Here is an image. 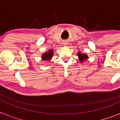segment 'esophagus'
<instances>
[{"label":"esophagus","instance_id":"34e87169","mask_svg":"<svg viewBox=\"0 0 120 120\" xmlns=\"http://www.w3.org/2000/svg\"><path fill=\"white\" fill-rule=\"evenodd\" d=\"M66 44H67V43H64V45H67Z\"/></svg>","mask_w":120,"mask_h":120}]
</instances>
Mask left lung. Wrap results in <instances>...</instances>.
<instances>
[{
	"label": "left lung",
	"mask_w": 120,
	"mask_h": 120,
	"mask_svg": "<svg viewBox=\"0 0 120 120\" xmlns=\"http://www.w3.org/2000/svg\"><path fill=\"white\" fill-rule=\"evenodd\" d=\"M77 56L79 57V59L80 62H83V61H85L86 59H88V55L86 54H84V53H81L80 52H79L78 53H77Z\"/></svg>",
	"instance_id": "8db88e82"
}]
</instances>
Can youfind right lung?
<instances>
[{
  "instance_id": "right-lung-1",
  "label": "right lung",
  "mask_w": 120,
  "mask_h": 120,
  "mask_svg": "<svg viewBox=\"0 0 120 120\" xmlns=\"http://www.w3.org/2000/svg\"><path fill=\"white\" fill-rule=\"evenodd\" d=\"M53 56V50L50 49L49 50V52L44 53L42 55V56H41L42 58H41L44 61H49L52 59Z\"/></svg>"
}]
</instances>
